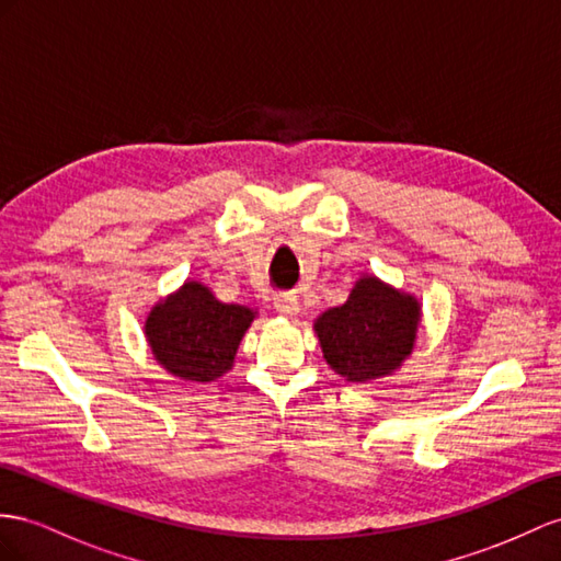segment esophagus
I'll return each mask as SVG.
<instances>
[{
  "label": "esophagus",
  "instance_id": "obj_1",
  "mask_svg": "<svg viewBox=\"0 0 561 561\" xmlns=\"http://www.w3.org/2000/svg\"><path fill=\"white\" fill-rule=\"evenodd\" d=\"M275 310L282 312V314H296L300 308H298V298L291 296V294H279L275 298Z\"/></svg>",
  "mask_w": 561,
  "mask_h": 561
}]
</instances>
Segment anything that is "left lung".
<instances>
[{
    "label": "left lung",
    "instance_id": "1",
    "mask_svg": "<svg viewBox=\"0 0 561 561\" xmlns=\"http://www.w3.org/2000/svg\"><path fill=\"white\" fill-rule=\"evenodd\" d=\"M420 304L375 277L357 282L341 308L314 322L327 363L348 381L389 375L412 353Z\"/></svg>",
    "mask_w": 561,
    "mask_h": 561
}]
</instances>
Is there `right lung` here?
I'll return each instance as SVG.
<instances>
[{
  "label": "right lung",
  "mask_w": 561,
  "mask_h": 561,
  "mask_svg": "<svg viewBox=\"0 0 561 561\" xmlns=\"http://www.w3.org/2000/svg\"><path fill=\"white\" fill-rule=\"evenodd\" d=\"M253 310L220 304L204 284L186 282L147 318V339L156 360L170 375L213 381L232 367L239 341L253 322Z\"/></svg>",
  "instance_id": "1"
}]
</instances>
